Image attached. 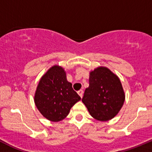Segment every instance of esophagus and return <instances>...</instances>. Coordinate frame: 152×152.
<instances>
[{"label": "esophagus", "instance_id": "esophagus-1", "mask_svg": "<svg viewBox=\"0 0 152 152\" xmlns=\"http://www.w3.org/2000/svg\"><path fill=\"white\" fill-rule=\"evenodd\" d=\"M77 94H79V96H80L81 98L83 97V90H79L77 91Z\"/></svg>", "mask_w": 152, "mask_h": 152}]
</instances>
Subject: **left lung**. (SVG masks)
<instances>
[{
  "mask_svg": "<svg viewBox=\"0 0 152 152\" xmlns=\"http://www.w3.org/2000/svg\"><path fill=\"white\" fill-rule=\"evenodd\" d=\"M124 91L119 77L105 66H99L89 73V86L82 102L90 115L100 121L113 118L122 107Z\"/></svg>",
  "mask_w": 152,
  "mask_h": 152,
  "instance_id": "obj_1",
  "label": "left lung"
}]
</instances>
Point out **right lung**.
<instances>
[{"label": "right lung", "mask_w": 152, "mask_h": 152, "mask_svg": "<svg viewBox=\"0 0 152 152\" xmlns=\"http://www.w3.org/2000/svg\"><path fill=\"white\" fill-rule=\"evenodd\" d=\"M80 99L67 80L64 69L59 65L53 66L42 76L34 94V102L40 113L53 122L64 119Z\"/></svg>", "instance_id": "1"}]
</instances>
